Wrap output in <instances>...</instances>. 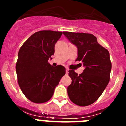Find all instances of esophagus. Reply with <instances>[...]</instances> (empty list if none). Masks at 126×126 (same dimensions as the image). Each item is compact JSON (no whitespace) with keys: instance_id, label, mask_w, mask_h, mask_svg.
I'll list each match as a JSON object with an SVG mask.
<instances>
[{"instance_id":"1","label":"esophagus","mask_w":126,"mask_h":126,"mask_svg":"<svg viewBox=\"0 0 126 126\" xmlns=\"http://www.w3.org/2000/svg\"><path fill=\"white\" fill-rule=\"evenodd\" d=\"M69 69L68 68H66V69H65V71H66V74H68V73H69Z\"/></svg>"}]
</instances>
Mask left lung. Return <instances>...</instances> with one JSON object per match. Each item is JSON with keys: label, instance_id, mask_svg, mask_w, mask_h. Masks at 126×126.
<instances>
[{"label": "left lung", "instance_id": "1", "mask_svg": "<svg viewBox=\"0 0 126 126\" xmlns=\"http://www.w3.org/2000/svg\"><path fill=\"white\" fill-rule=\"evenodd\" d=\"M64 34L78 48L76 61L85 67L78 75L69 71L72 83L67 87L70 100L79 106H87L97 100L110 80L112 63L109 51L99 44L93 34L64 32Z\"/></svg>", "mask_w": 126, "mask_h": 126}]
</instances>
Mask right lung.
<instances>
[{"label":"right lung","mask_w":126,"mask_h":126,"mask_svg":"<svg viewBox=\"0 0 126 126\" xmlns=\"http://www.w3.org/2000/svg\"><path fill=\"white\" fill-rule=\"evenodd\" d=\"M62 34L61 32L39 31L20 48L16 65L17 81L23 94L31 102L42 103L50 100L65 75L64 66L53 67L48 62L54 54L55 43Z\"/></svg>","instance_id":"1"}]
</instances>
